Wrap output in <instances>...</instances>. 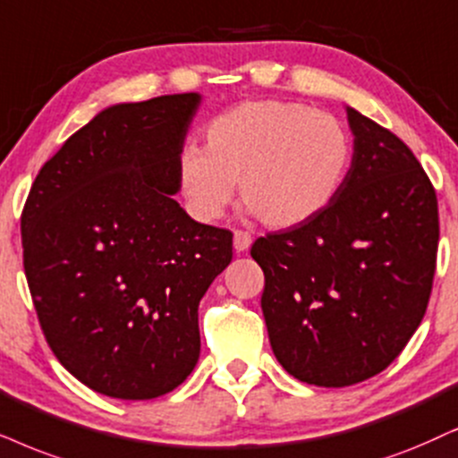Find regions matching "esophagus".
Instances as JSON below:
<instances>
[{"mask_svg":"<svg viewBox=\"0 0 458 458\" xmlns=\"http://www.w3.org/2000/svg\"><path fill=\"white\" fill-rule=\"evenodd\" d=\"M251 247V234L245 230H234V249L236 251H247Z\"/></svg>","mask_w":458,"mask_h":458,"instance_id":"esophagus-1","label":"esophagus"}]
</instances>
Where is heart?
<instances>
[{
	"mask_svg": "<svg viewBox=\"0 0 458 458\" xmlns=\"http://www.w3.org/2000/svg\"><path fill=\"white\" fill-rule=\"evenodd\" d=\"M351 160V135L335 115L298 101H249L207 124L205 149H179L177 188L196 219L213 222L239 182L259 222L292 228L332 205Z\"/></svg>",
	"mask_w": 458,
	"mask_h": 458,
	"instance_id": "1",
	"label": "heart"
}]
</instances>
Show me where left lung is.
Instances as JSON below:
<instances>
[{
	"label": "left lung",
	"instance_id": "8db88e82",
	"mask_svg": "<svg viewBox=\"0 0 458 458\" xmlns=\"http://www.w3.org/2000/svg\"><path fill=\"white\" fill-rule=\"evenodd\" d=\"M355 152L327 209L258 239L262 312L293 378L349 386L380 374L425 317L439 241L437 196L406 143L346 107Z\"/></svg>",
	"mask_w": 458,
	"mask_h": 458
}]
</instances>
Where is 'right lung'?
<instances>
[{
	"instance_id": "right-lung-1",
	"label": "right lung",
	"mask_w": 458,
	"mask_h": 458,
	"mask_svg": "<svg viewBox=\"0 0 458 458\" xmlns=\"http://www.w3.org/2000/svg\"><path fill=\"white\" fill-rule=\"evenodd\" d=\"M200 95L120 103L39 169L21 216L22 264L52 352L80 383L152 399L200 352L199 302L233 259V233L173 194Z\"/></svg>"
}]
</instances>
